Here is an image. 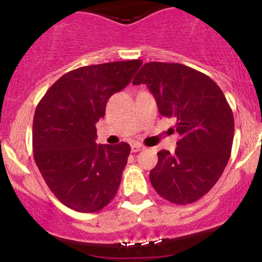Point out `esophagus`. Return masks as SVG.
I'll list each match as a JSON object with an SVG mask.
<instances>
[{"instance_id": "1", "label": "esophagus", "mask_w": 262, "mask_h": 262, "mask_svg": "<svg viewBox=\"0 0 262 262\" xmlns=\"http://www.w3.org/2000/svg\"><path fill=\"white\" fill-rule=\"evenodd\" d=\"M143 149L144 146L140 145V144H133V145H132V152H138Z\"/></svg>"}]
</instances>
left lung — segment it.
Returning a JSON list of instances; mask_svg holds the SVG:
<instances>
[{"label":"left lung","mask_w":262,"mask_h":262,"mask_svg":"<svg viewBox=\"0 0 262 262\" xmlns=\"http://www.w3.org/2000/svg\"><path fill=\"white\" fill-rule=\"evenodd\" d=\"M144 83L159 112L176 119L175 152L160 150L150 182L165 200L188 204L203 197L229 161L234 117L219 86L209 76L176 62L144 64L133 85Z\"/></svg>","instance_id":"obj_1"}]
</instances>
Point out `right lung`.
I'll return each instance as SVG.
<instances>
[{
  "mask_svg": "<svg viewBox=\"0 0 262 262\" xmlns=\"http://www.w3.org/2000/svg\"><path fill=\"white\" fill-rule=\"evenodd\" d=\"M141 64L129 60L75 69L38 103L33 119L35 164L69 208L97 212L116 196L130 146L96 143V123L104 117L111 96L130 82Z\"/></svg>",
  "mask_w": 262,
  "mask_h": 262,
  "instance_id": "right-lung-1",
  "label": "right lung"
}]
</instances>
